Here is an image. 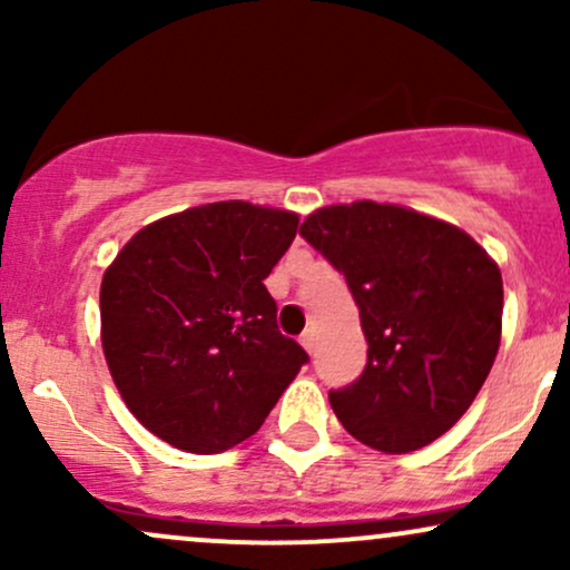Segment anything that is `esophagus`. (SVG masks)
Listing matches in <instances>:
<instances>
[{
  "label": "esophagus",
  "instance_id": "1",
  "mask_svg": "<svg viewBox=\"0 0 570 570\" xmlns=\"http://www.w3.org/2000/svg\"><path fill=\"white\" fill-rule=\"evenodd\" d=\"M299 343H303V348L311 353L313 351V345H316V332L313 330H305L303 332V337H299Z\"/></svg>",
  "mask_w": 570,
  "mask_h": 570
}]
</instances>
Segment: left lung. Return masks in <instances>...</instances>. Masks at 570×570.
<instances>
[{
  "instance_id": "1",
  "label": "left lung",
  "mask_w": 570,
  "mask_h": 570,
  "mask_svg": "<svg viewBox=\"0 0 570 570\" xmlns=\"http://www.w3.org/2000/svg\"><path fill=\"white\" fill-rule=\"evenodd\" d=\"M299 235L348 281L367 364L330 391L351 436L383 453L426 448L472 407L501 343V271L472 235L412 208L326 206Z\"/></svg>"
}]
</instances>
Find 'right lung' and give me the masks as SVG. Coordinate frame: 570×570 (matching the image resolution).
I'll return each instance as SVG.
<instances>
[{"label":"right lung","instance_id":"1","mask_svg":"<svg viewBox=\"0 0 570 570\" xmlns=\"http://www.w3.org/2000/svg\"><path fill=\"white\" fill-rule=\"evenodd\" d=\"M297 214L222 200L153 222L101 281V345L144 429L187 453L248 440L307 353L278 332L263 281Z\"/></svg>","mask_w":570,"mask_h":570}]
</instances>
